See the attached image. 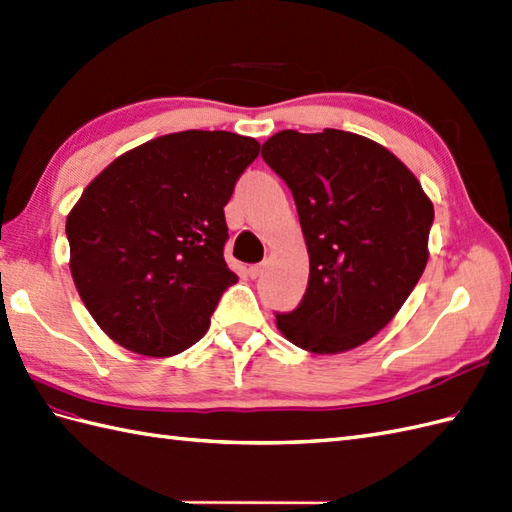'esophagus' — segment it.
Returning a JSON list of instances; mask_svg holds the SVG:
<instances>
[{
  "mask_svg": "<svg viewBox=\"0 0 512 512\" xmlns=\"http://www.w3.org/2000/svg\"><path fill=\"white\" fill-rule=\"evenodd\" d=\"M247 273H249V278H258L260 273H263V265H252L247 269Z\"/></svg>",
  "mask_w": 512,
  "mask_h": 512,
  "instance_id": "34e87169",
  "label": "esophagus"
}]
</instances>
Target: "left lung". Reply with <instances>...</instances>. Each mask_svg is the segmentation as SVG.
<instances>
[{
  "label": "left lung",
  "mask_w": 512,
  "mask_h": 512,
  "mask_svg": "<svg viewBox=\"0 0 512 512\" xmlns=\"http://www.w3.org/2000/svg\"><path fill=\"white\" fill-rule=\"evenodd\" d=\"M263 160L289 186L310 256L302 302L276 313L302 350L339 354L389 323L428 263L432 202L402 160L343 130H282Z\"/></svg>",
  "instance_id": "1"
}]
</instances>
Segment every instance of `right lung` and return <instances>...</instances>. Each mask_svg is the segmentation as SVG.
<instances>
[{"label": "right lung", "instance_id": "obj_1", "mask_svg": "<svg viewBox=\"0 0 512 512\" xmlns=\"http://www.w3.org/2000/svg\"><path fill=\"white\" fill-rule=\"evenodd\" d=\"M260 145L232 132L186 130L119 156L67 217L71 276L112 341L173 356L206 334L236 280L223 206Z\"/></svg>", "mask_w": 512, "mask_h": 512}]
</instances>
